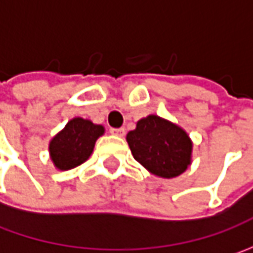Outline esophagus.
<instances>
[{"label":"esophagus","mask_w":253,"mask_h":253,"mask_svg":"<svg viewBox=\"0 0 253 253\" xmlns=\"http://www.w3.org/2000/svg\"><path fill=\"white\" fill-rule=\"evenodd\" d=\"M112 135H117V136H124L125 135V129L124 128H111L110 129Z\"/></svg>","instance_id":"esophagus-1"}]
</instances>
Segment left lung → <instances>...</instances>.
I'll use <instances>...</instances> for the list:
<instances>
[{
  "instance_id": "left-lung-1",
  "label": "left lung",
  "mask_w": 253,
  "mask_h": 253,
  "mask_svg": "<svg viewBox=\"0 0 253 253\" xmlns=\"http://www.w3.org/2000/svg\"><path fill=\"white\" fill-rule=\"evenodd\" d=\"M126 142L132 156L152 174L173 179L191 165L193 142L181 126L151 114L136 122Z\"/></svg>"
}]
</instances>
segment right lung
Segmentation results:
<instances>
[{
  "mask_svg": "<svg viewBox=\"0 0 253 253\" xmlns=\"http://www.w3.org/2000/svg\"><path fill=\"white\" fill-rule=\"evenodd\" d=\"M104 126L76 117L49 142V155L57 170L80 166L91 156L95 141L104 135Z\"/></svg>",
  "mask_w": 253,
  "mask_h": 253,
  "instance_id": "1",
  "label": "right lung"
}]
</instances>
